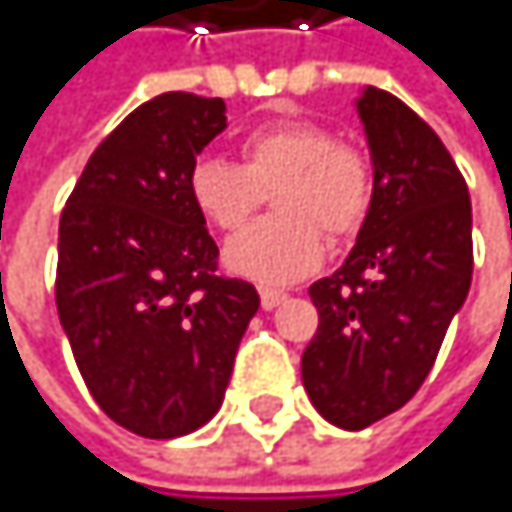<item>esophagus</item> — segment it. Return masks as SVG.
<instances>
[{
  "label": "esophagus",
  "instance_id": "obj_1",
  "mask_svg": "<svg viewBox=\"0 0 512 512\" xmlns=\"http://www.w3.org/2000/svg\"><path fill=\"white\" fill-rule=\"evenodd\" d=\"M285 298H288L285 291H276V288H261V307H264V310H273V307H279Z\"/></svg>",
  "mask_w": 512,
  "mask_h": 512
}]
</instances>
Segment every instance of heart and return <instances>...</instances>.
<instances>
[{"label":"heart","mask_w":512,"mask_h":512,"mask_svg":"<svg viewBox=\"0 0 512 512\" xmlns=\"http://www.w3.org/2000/svg\"><path fill=\"white\" fill-rule=\"evenodd\" d=\"M242 162L199 156L187 190L202 218L239 230L273 196L276 218L245 227L227 245V267L258 285H288L322 264L325 236H353L375 196L368 156L316 119H279L242 137Z\"/></svg>","instance_id":"heart-1"}]
</instances>
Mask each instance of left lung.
Here are the masks:
<instances>
[{"instance_id":"left-lung-1","label":"left lung","mask_w":512,"mask_h":512,"mask_svg":"<svg viewBox=\"0 0 512 512\" xmlns=\"http://www.w3.org/2000/svg\"><path fill=\"white\" fill-rule=\"evenodd\" d=\"M356 110L375 196L344 267L310 285L319 328L301 356L310 402L344 430L418 393L473 279L470 193L439 134L384 88Z\"/></svg>"}]
</instances>
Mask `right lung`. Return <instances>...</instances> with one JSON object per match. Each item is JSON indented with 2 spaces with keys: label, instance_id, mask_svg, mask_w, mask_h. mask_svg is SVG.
I'll return each instance as SVG.
<instances>
[{
  "label": "right lung",
  "instance_id": "obj_1",
  "mask_svg": "<svg viewBox=\"0 0 512 512\" xmlns=\"http://www.w3.org/2000/svg\"><path fill=\"white\" fill-rule=\"evenodd\" d=\"M221 97L165 91L128 113L76 181L57 239V316L79 375L119 427L174 439L221 408L261 298L218 276L187 174L227 128Z\"/></svg>",
  "mask_w": 512,
  "mask_h": 512
}]
</instances>
